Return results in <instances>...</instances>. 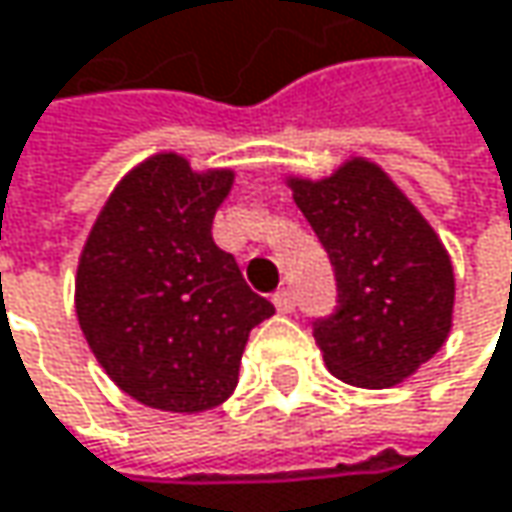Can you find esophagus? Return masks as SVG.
<instances>
[{
    "label": "esophagus",
    "mask_w": 512,
    "mask_h": 512,
    "mask_svg": "<svg viewBox=\"0 0 512 512\" xmlns=\"http://www.w3.org/2000/svg\"><path fill=\"white\" fill-rule=\"evenodd\" d=\"M272 302H275V308H278L281 314H290V311L296 308V296H293V290H287V287H281V290L272 296Z\"/></svg>",
    "instance_id": "1"
}]
</instances>
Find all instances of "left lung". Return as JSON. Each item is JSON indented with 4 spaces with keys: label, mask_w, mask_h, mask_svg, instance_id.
Listing matches in <instances>:
<instances>
[{
    "label": "left lung",
    "mask_w": 512,
    "mask_h": 512,
    "mask_svg": "<svg viewBox=\"0 0 512 512\" xmlns=\"http://www.w3.org/2000/svg\"><path fill=\"white\" fill-rule=\"evenodd\" d=\"M287 186L335 266L338 308L314 323L326 367L358 388L403 382L451 335L457 284L439 234L364 156Z\"/></svg>",
    "instance_id": "obj_1"
}]
</instances>
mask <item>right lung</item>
Instances as JSON below:
<instances>
[{
  "mask_svg": "<svg viewBox=\"0 0 512 512\" xmlns=\"http://www.w3.org/2000/svg\"><path fill=\"white\" fill-rule=\"evenodd\" d=\"M231 186V168L148 156L115 186L79 255V329L109 379L151 409L225 403L249 332L275 314L213 243Z\"/></svg>",
  "mask_w": 512,
  "mask_h": 512,
  "instance_id": "right-lung-1",
  "label": "right lung"
}]
</instances>
